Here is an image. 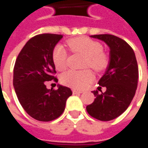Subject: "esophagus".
<instances>
[{
	"instance_id": "34e87169",
	"label": "esophagus",
	"mask_w": 148,
	"mask_h": 148,
	"mask_svg": "<svg viewBox=\"0 0 148 148\" xmlns=\"http://www.w3.org/2000/svg\"><path fill=\"white\" fill-rule=\"evenodd\" d=\"M72 93L74 95L77 94H82V90H72Z\"/></svg>"
}]
</instances>
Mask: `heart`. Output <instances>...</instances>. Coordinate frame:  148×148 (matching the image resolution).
<instances>
[{
  "label": "heart",
  "mask_w": 148,
  "mask_h": 148,
  "mask_svg": "<svg viewBox=\"0 0 148 148\" xmlns=\"http://www.w3.org/2000/svg\"><path fill=\"white\" fill-rule=\"evenodd\" d=\"M67 47L73 53L86 57L84 67H90L95 71L104 70L108 65V58L102 51L103 46L89 38H73L67 41ZM53 61L57 70L64 71L67 66V52L62 46L58 45L53 51ZM62 82L71 88L82 90L94 80V75L90 70L82 71H69L62 76Z\"/></svg>",
  "instance_id": "obj_1"
}]
</instances>
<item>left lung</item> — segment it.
Masks as SVG:
<instances>
[{"instance_id":"left-lung-1","label":"left lung","mask_w":148,"mask_h":148,"mask_svg":"<svg viewBox=\"0 0 148 148\" xmlns=\"http://www.w3.org/2000/svg\"><path fill=\"white\" fill-rule=\"evenodd\" d=\"M90 37L108 45L110 61L98 82L100 86L106 87V91L99 94L98 90H93L95 99L86 106V110L96 119L110 121L121 115L134 99L138 86V66L134 50L122 38L111 34Z\"/></svg>"}]
</instances>
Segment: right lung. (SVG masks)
I'll list each match as a JSON object with an SVG mask.
<instances>
[{"mask_svg": "<svg viewBox=\"0 0 148 148\" xmlns=\"http://www.w3.org/2000/svg\"><path fill=\"white\" fill-rule=\"evenodd\" d=\"M62 34H43L30 38L20 51L14 67L13 86L21 106L34 119L49 122L63 113L66 102L72 95L71 89L58 86L46 87L54 79L53 51L62 38Z\"/></svg>", "mask_w": 148, "mask_h": 148, "instance_id": "obj_1", "label": "right lung"}]
</instances>
